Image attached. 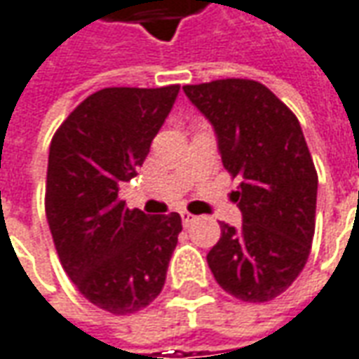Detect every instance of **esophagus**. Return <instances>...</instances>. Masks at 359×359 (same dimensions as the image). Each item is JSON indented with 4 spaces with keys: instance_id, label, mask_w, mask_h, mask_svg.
<instances>
[{
    "instance_id": "34e87169",
    "label": "esophagus",
    "mask_w": 359,
    "mask_h": 359,
    "mask_svg": "<svg viewBox=\"0 0 359 359\" xmlns=\"http://www.w3.org/2000/svg\"><path fill=\"white\" fill-rule=\"evenodd\" d=\"M182 221H184V225L187 227V225H191V223L196 221V215H191V213L184 211V213H182Z\"/></svg>"
}]
</instances>
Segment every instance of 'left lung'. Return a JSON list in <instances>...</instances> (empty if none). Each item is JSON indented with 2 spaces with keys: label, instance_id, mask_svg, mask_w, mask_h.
<instances>
[{
  "label": "left lung",
  "instance_id": "left-lung-1",
  "mask_svg": "<svg viewBox=\"0 0 359 359\" xmlns=\"http://www.w3.org/2000/svg\"><path fill=\"white\" fill-rule=\"evenodd\" d=\"M184 93L215 130L225 170L241 177L233 199L243 225L221 223L209 269L231 297L269 302L300 275L314 237L318 175L300 122L249 79L185 84Z\"/></svg>",
  "mask_w": 359,
  "mask_h": 359
}]
</instances>
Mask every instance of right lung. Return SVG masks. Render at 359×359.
<instances>
[{
  "mask_svg": "<svg viewBox=\"0 0 359 359\" xmlns=\"http://www.w3.org/2000/svg\"><path fill=\"white\" fill-rule=\"evenodd\" d=\"M180 86L102 88L84 98L49 148L45 213L62 269L88 302L134 314L162 292L180 213L150 217L118 199L138 174Z\"/></svg>",
  "mask_w": 359,
  "mask_h": 359,
  "instance_id": "add662e5",
  "label": "right lung"
}]
</instances>
